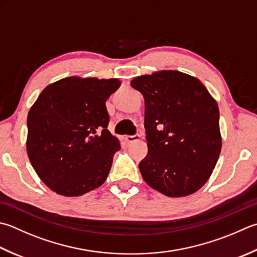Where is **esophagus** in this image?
<instances>
[{"mask_svg": "<svg viewBox=\"0 0 257 257\" xmlns=\"http://www.w3.org/2000/svg\"><path fill=\"white\" fill-rule=\"evenodd\" d=\"M140 139V136L139 135H135V136H125L124 140L127 143H135V142H138Z\"/></svg>", "mask_w": 257, "mask_h": 257, "instance_id": "obj_1", "label": "esophagus"}]
</instances>
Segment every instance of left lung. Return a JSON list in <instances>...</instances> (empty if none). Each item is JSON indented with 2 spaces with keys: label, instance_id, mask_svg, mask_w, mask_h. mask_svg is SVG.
Here are the masks:
<instances>
[{
  "label": "left lung",
  "instance_id": "8db88e82",
  "mask_svg": "<svg viewBox=\"0 0 257 257\" xmlns=\"http://www.w3.org/2000/svg\"><path fill=\"white\" fill-rule=\"evenodd\" d=\"M130 85L145 99L148 155L139 164L144 180L168 197L196 193L222 149L216 100L197 78L175 70L139 75Z\"/></svg>",
  "mask_w": 257,
  "mask_h": 257
}]
</instances>
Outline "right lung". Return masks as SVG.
<instances>
[{
  "label": "right lung",
  "mask_w": 257,
  "mask_h": 257,
  "mask_svg": "<svg viewBox=\"0 0 257 257\" xmlns=\"http://www.w3.org/2000/svg\"><path fill=\"white\" fill-rule=\"evenodd\" d=\"M117 78L68 77L47 85L28 113L27 152L40 179L65 197L101 186L120 149L105 101Z\"/></svg>",
  "instance_id": "right-lung-1"
}]
</instances>
